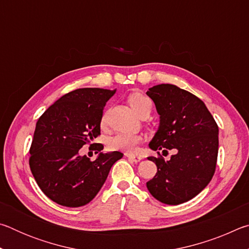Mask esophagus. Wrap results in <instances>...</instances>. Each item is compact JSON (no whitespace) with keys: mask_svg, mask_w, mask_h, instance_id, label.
I'll return each mask as SVG.
<instances>
[{"mask_svg":"<svg viewBox=\"0 0 249 249\" xmlns=\"http://www.w3.org/2000/svg\"><path fill=\"white\" fill-rule=\"evenodd\" d=\"M125 156L134 162H138V161H141V160H142V157H140V156H136V155H133V154H125Z\"/></svg>","mask_w":249,"mask_h":249,"instance_id":"esophagus-1","label":"esophagus"}]
</instances>
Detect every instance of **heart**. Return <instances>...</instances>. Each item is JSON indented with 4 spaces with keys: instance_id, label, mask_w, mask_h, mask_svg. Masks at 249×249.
Instances as JSON below:
<instances>
[{
    "instance_id": "b5f03b06",
    "label": "heart",
    "mask_w": 249,
    "mask_h": 249,
    "mask_svg": "<svg viewBox=\"0 0 249 249\" xmlns=\"http://www.w3.org/2000/svg\"><path fill=\"white\" fill-rule=\"evenodd\" d=\"M128 103L138 115L142 116L146 113H150L153 103L149 98L142 93H133L127 98ZM107 113H104L101 119V124L105 125L107 123ZM142 141V136L138 134L129 133H117L108 140V148L112 150H121L126 153H132L136 149L138 142Z\"/></svg>"
}]
</instances>
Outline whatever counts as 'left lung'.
<instances>
[{
	"label": "left lung",
	"mask_w": 249,
	"mask_h": 249,
	"mask_svg": "<svg viewBox=\"0 0 249 249\" xmlns=\"http://www.w3.org/2000/svg\"><path fill=\"white\" fill-rule=\"evenodd\" d=\"M159 114V127L149 148L175 149L169 160L148 157L157 172L146 183L155 199L177 205L191 200L215 172L218 127L204 102L174 84H158L146 92Z\"/></svg>",
	"instance_id": "left-lung-1"
}]
</instances>
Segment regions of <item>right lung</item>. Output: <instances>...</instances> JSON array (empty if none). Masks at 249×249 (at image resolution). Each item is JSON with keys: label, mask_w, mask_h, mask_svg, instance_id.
Here are the masks:
<instances>
[{"label": "right lung", "mask_w": 249, "mask_h": 249, "mask_svg": "<svg viewBox=\"0 0 249 249\" xmlns=\"http://www.w3.org/2000/svg\"><path fill=\"white\" fill-rule=\"evenodd\" d=\"M115 90L83 88L62 95L46 109L36 123L29 149V167L46 196L56 203L78 208L98 195L120 151L102 153L91 161L80 148L100 135L101 119ZM94 145V144H92ZM91 145V146H92ZM91 148V147H90Z\"/></svg>", "instance_id": "right-lung-1"}]
</instances>
